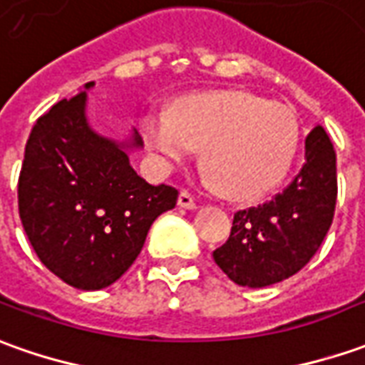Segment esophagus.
Returning a JSON list of instances; mask_svg holds the SVG:
<instances>
[{"label":"esophagus","mask_w":365,"mask_h":365,"mask_svg":"<svg viewBox=\"0 0 365 365\" xmlns=\"http://www.w3.org/2000/svg\"><path fill=\"white\" fill-rule=\"evenodd\" d=\"M178 203H180V207H185V210H193L195 207V200H193V195L190 192L180 193Z\"/></svg>","instance_id":"obj_1"}]
</instances>
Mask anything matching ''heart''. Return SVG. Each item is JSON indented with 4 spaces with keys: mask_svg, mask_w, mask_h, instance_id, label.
Returning <instances> with one entry per match:
<instances>
[{
    "mask_svg": "<svg viewBox=\"0 0 365 365\" xmlns=\"http://www.w3.org/2000/svg\"><path fill=\"white\" fill-rule=\"evenodd\" d=\"M143 140L163 162H183L195 150L217 192L254 200L286 178L299 143L294 111L242 89L180 99L172 113L148 111Z\"/></svg>",
    "mask_w": 365,
    "mask_h": 365,
    "instance_id": "b5f03b06",
    "label": "heart"
}]
</instances>
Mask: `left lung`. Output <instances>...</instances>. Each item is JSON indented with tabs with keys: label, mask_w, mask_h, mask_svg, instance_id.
Here are the masks:
<instances>
[{
	"label": "left lung",
	"mask_w": 365,
	"mask_h": 365,
	"mask_svg": "<svg viewBox=\"0 0 365 365\" xmlns=\"http://www.w3.org/2000/svg\"><path fill=\"white\" fill-rule=\"evenodd\" d=\"M338 200L336 150L322 125L306 135L304 165L269 202L234 214L214 259L237 286L266 287L297 274L316 255Z\"/></svg>",
	"instance_id": "left-lung-1"
}]
</instances>
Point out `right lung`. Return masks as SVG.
I'll list each match as a JSON object with an SVG mask.
<instances>
[{
	"instance_id": "obj_1",
	"label": "right lung",
	"mask_w": 365,
	"mask_h": 365,
	"mask_svg": "<svg viewBox=\"0 0 365 365\" xmlns=\"http://www.w3.org/2000/svg\"><path fill=\"white\" fill-rule=\"evenodd\" d=\"M175 202V187L145 182L120 143L89 130L86 91L58 101L29 133L19 217L41 264L69 286L101 289L120 279Z\"/></svg>"
}]
</instances>
